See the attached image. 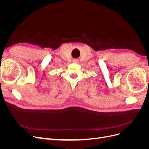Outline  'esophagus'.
Instances as JSON below:
<instances>
[{
	"label": "esophagus",
	"instance_id": "obj_1",
	"mask_svg": "<svg viewBox=\"0 0 149 149\" xmlns=\"http://www.w3.org/2000/svg\"><path fill=\"white\" fill-rule=\"evenodd\" d=\"M73 61H74V62H77L78 60H76V59H74V60H73Z\"/></svg>",
	"mask_w": 149,
	"mask_h": 149
}]
</instances>
